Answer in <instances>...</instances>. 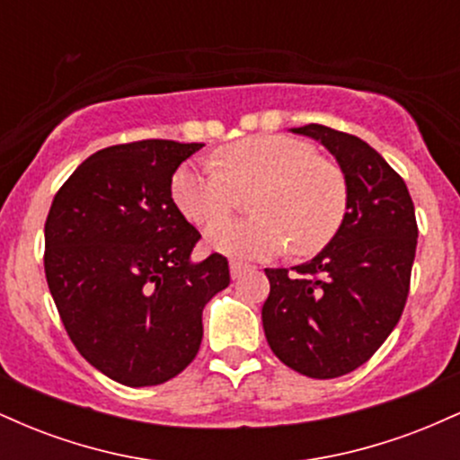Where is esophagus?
I'll list each match as a JSON object with an SVG mask.
<instances>
[{
    "mask_svg": "<svg viewBox=\"0 0 460 460\" xmlns=\"http://www.w3.org/2000/svg\"><path fill=\"white\" fill-rule=\"evenodd\" d=\"M229 268H231V277H234V279H240L246 270H251V266H248V263L235 261V260L229 263Z\"/></svg>",
    "mask_w": 460,
    "mask_h": 460,
    "instance_id": "esophagus-1",
    "label": "esophagus"
}]
</instances>
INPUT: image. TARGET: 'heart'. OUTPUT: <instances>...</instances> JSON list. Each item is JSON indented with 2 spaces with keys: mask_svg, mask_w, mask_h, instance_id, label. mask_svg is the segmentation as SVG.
Segmentation results:
<instances>
[{
  "mask_svg": "<svg viewBox=\"0 0 460 460\" xmlns=\"http://www.w3.org/2000/svg\"><path fill=\"white\" fill-rule=\"evenodd\" d=\"M218 166L183 164L171 194L190 223L208 226L256 192L248 221H227L208 231L214 251L244 260L272 257L292 244L300 257L320 252L340 234L348 212V181L335 162L314 145L289 136H251L218 151Z\"/></svg>",
  "mask_w": 460,
  "mask_h": 460,
  "instance_id": "b5f03b06",
  "label": "heart"
}]
</instances>
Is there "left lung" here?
<instances>
[{
  "instance_id": "8db88e82",
  "label": "left lung",
  "mask_w": 460,
  "mask_h": 460,
  "mask_svg": "<svg viewBox=\"0 0 460 460\" xmlns=\"http://www.w3.org/2000/svg\"><path fill=\"white\" fill-rule=\"evenodd\" d=\"M294 134L322 142L348 181L340 234L303 266L266 268L261 322L272 352L309 378H337L367 361L402 315L417 246L404 179L367 142L309 123Z\"/></svg>"
}]
</instances>
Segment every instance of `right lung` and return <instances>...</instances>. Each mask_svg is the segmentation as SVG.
<instances>
[{
	"mask_svg": "<svg viewBox=\"0 0 460 460\" xmlns=\"http://www.w3.org/2000/svg\"><path fill=\"white\" fill-rule=\"evenodd\" d=\"M200 142L138 140L97 151L58 190L45 220V277L77 352L128 387L175 378L197 357L203 307L229 261L192 263L200 234L171 194Z\"/></svg>",
	"mask_w": 460,
	"mask_h": 460,
	"instance_id": "right-lung-1",
	"label": "right lung"
}]
</instances>
